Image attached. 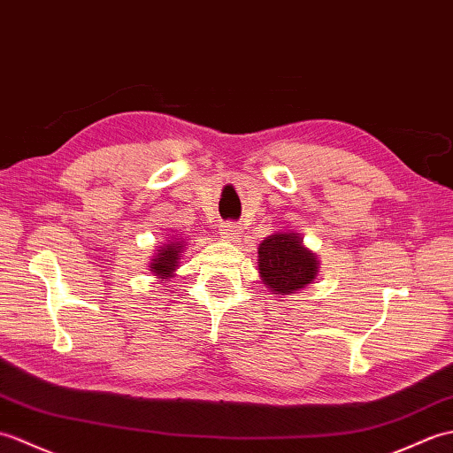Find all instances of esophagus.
Wrapping results in <instances>:
<instances>
[{"mask_svg": "<svg viewBox=\"0 0 453 453\" xmlns=\"http://www.w3.org/2000/svg\"><path fill=\"white\" fill-rule=\"evenodd\" d=\"M240 234H242V226H240L238 223H223V225H220V236H223L225 240H234Z\"/></svg>", "mask_w": 453, "mask_h": 453, "instance_id": "34e87169", "label": "esophagus"}]
</instances>
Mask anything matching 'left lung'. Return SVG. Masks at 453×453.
<instances>
[{"label":"left lung","mask_w":453,"mask_h":453,"mask_svg":"<svg viewBox=\"0 0 453 453\" xmlns=\"http://www.w3.org/2000/svg\"><path fill=\"white\" fill-rule=\"evenodd\" d=\"M257 267L273 295H293L318 275V257L295 233H275L257 248Z\"/></svg>","instance_id":"1"}]
</instances>
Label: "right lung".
I'll use <instances>...</instances> for the list:
<instances>
[{"label": "right lung", "instance_id": "obj_1", "mask_svg": "<svg viewBox=\"0 0 453 453\" xmlns=\"http://www.w3.org/2000/svg\"><path fill=\"white\" fill-rule=\"evenodd\" d=\"M182 257V244L180 242H166L163 248L157 250V256L150 259V271L158 279L173 277L178 267V259Z\"/></svg>", "mask_w": 453, "mask_h": 453}]
</instances>
